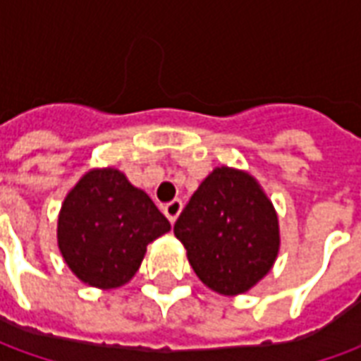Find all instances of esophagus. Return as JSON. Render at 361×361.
Here are the masks:
<instances>
[{
  "mask_svg": "<svg viewBox=\"0 0 361 361\" xmlns=\"http://www.w3.org/2000/svg\"><path fill=\"white\" fill-rule=\"evenodd\" d=\"M181 209H183V203H181L180 199H173V201H170V203L164 204V214L168 216V220H170V222H176V219L180 216Z\"/></svg>",
  "mask_w": 361,
  "mask_h": 361,
  "instance_id": "obj_1",
  "label": "esophagus"
}]
</instances>
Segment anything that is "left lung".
I'll return each mask as SVG.
<instances>
[{
  "instance_id": "obj_1",
  "label": "left lung",
  "mask_w": 361,
  "mask_h": 361,
  "mask_svg": "<svg viewBox=\"0 0 361 361\" xmlns=\"http://www.w3.org/2000/svg\"><path fill=\"white\" fill-rule=\"evenodd\" d=\"M173 234L201 282L222 295L255 286L280 250L271 199L253 176L228 166L204 178L176 220Z\"/></svg>"
}]
</instances>
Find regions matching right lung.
I'll use <instances>...</instances> for the list:
<instances>
[{
	"label": "right lung",
	"mask_w": 361,
	"mask_h": 361,
	"mask_svg": "<svg viewBox=\"0 0 361 361\" xmlns=\"http://www.w3.org/2000/svg\"><path fill=\"white\" fill-rule=\"evenodd\" d=\"M168 230V219L126 173L96 168L77 181L61 204L58 245L77 279L110 290L133 279L147 245Z\"/></svg>",
	"instance_id": "add662e5"
}]
</instances>
